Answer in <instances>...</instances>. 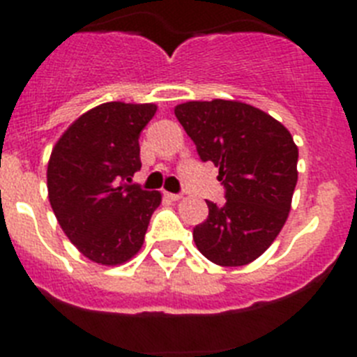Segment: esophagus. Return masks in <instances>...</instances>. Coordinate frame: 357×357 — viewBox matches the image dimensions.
<instances>
[{
    "label": "esophagus",
    "instance_id": "obj_1",
    "mask_svg": "<svg viewBox=\"0 0 357 357\" xmlns=\"http://www.w3.org/2000/svg\"><path fill=\"white\" fill-rule=\"evenodd\" d=\"M164 197L169 198V200H173V202H176V200H181L182 195H176V193H164Z\"/></svg>",
    "mask_w": 357,
    "mask_h": 357
}]
</instances>
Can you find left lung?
Segmentation results:
<instances>
[{"mask_svg": "<svg viewBox=\"0 0 357 357\" xmlns=\"http://www.w3.org/2000/svg\"><path fill=\"white\" fill-rule=\"evenodd\" d=\"M175 116L200 159L220 168L222 206L207 200L209 216L193 229L198 250L220 266L255 261L279 236L295 191L298 148L272 116L230 100L188 102Z\"/></svg>", "mask_w": 357, "mask_h": 357, "instance_id": "obj_1", "label": "left lung"}]
</instances>
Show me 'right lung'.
<instances>
[{"instance_id":"1","label":"right lung","mask_w":357,"mask_h":357,"mask_svg":"<svg viewBox=\"0 0 357 357\" xmlns=\"http://www.w3.org/2000/svg\"><path fill=\"white\" fill-rule=\"evenodd\" d=\"M155 110L153 103H102L53 148L50 204L69 241L93 263L116 266L143 247L160 193L132 184V176L141 169L139 135Z\"/></svg>"}]
</instances>
